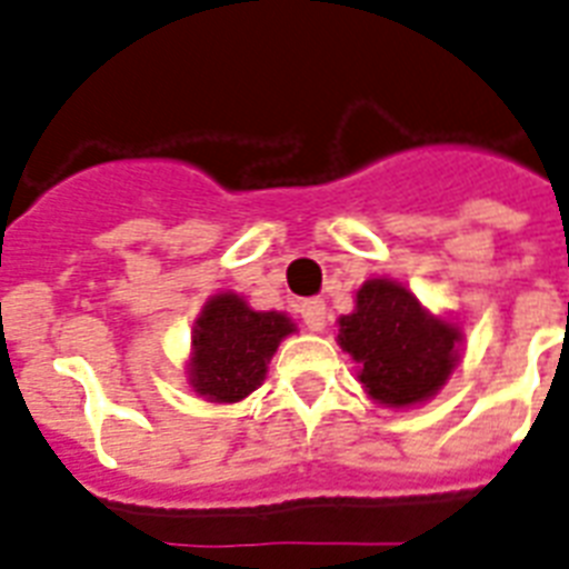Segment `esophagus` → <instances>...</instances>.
<instances>
[{
  "instance_id": "1",
  "label": "esophagus",
  "mask_w": 569,
  "mask_h": 569,
  "mask_svg": "<svg viewBox=\"0 0 569 569\" xmlns=\"http://www.w3.org/2000/svg\"><path fill=\"white\" fill-rule=\"evenodd\" d=\"M300 318H303L307 330L321 332L327 327V303L318 298L303 300V303H300Z\"/></svg>"
}]
</instances>
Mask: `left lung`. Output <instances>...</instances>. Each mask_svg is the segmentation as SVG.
Segmentation results:
<instances>
[{
	"label": "left lung",
	"mask_w": 569,
	"mask_h": 569,
	"mask_svg": "<svg viewBox=\"0 0 569 569\" xmlns=\"http://www.w3.org/2000/svg\"><path fill=\"white\" fill-rule=\"evenodd\" d=\"M336 341L359 362V382L371 400L406 409L450 380L461 330L423 309L403 283L373 277L357 292V309L339 318Z\"/></svg>",
	"instance_id": "left-lung-1"
}]
</instances>
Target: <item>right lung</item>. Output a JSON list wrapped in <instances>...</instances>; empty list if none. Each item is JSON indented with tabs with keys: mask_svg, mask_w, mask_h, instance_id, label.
<instances>
[{
	"mask_svg": "<svg viewBox=\"0 0 569 569\" xmlns=\"http://www.w3.org/2000/svg\"><path fill=\"white\" fill-rule=\"evenodd\" d=\"M289 332L295 325L283 312H257L233 292L212 295L192 327L189 386L210 403H239L260 389Z\"/></svg>",
	"mask_w": 569,
	"mask_h": 569,
	"instance_id": "1",
	"label": "right lung"
}]
</instances>
